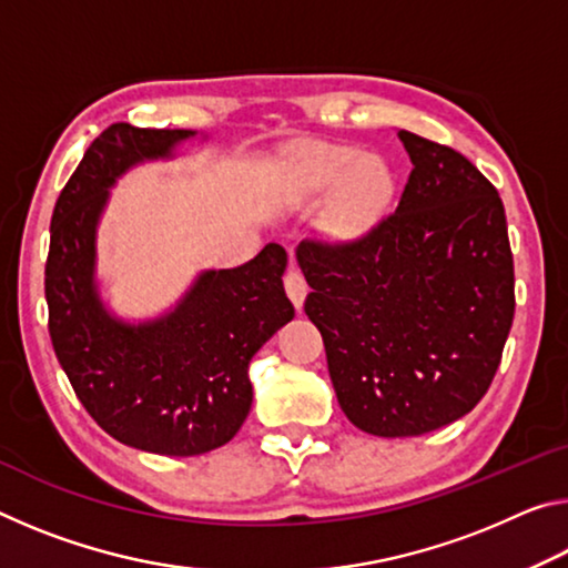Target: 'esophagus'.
Segmentation results:
<instances>
[{
	"label": "esophagus",
	"mask_w": 568,
	"mask_h": 568,
	"mask_svg": "<svg viewBox=\"0 0 568 568\" xmlns=\"http://www.w3.org/2000/svg\"><path fill=\"white\" fill-rule=\"evenodd\" d=\"M285 291H287V297L293 301V305L297 307V311H301L303 301H305V293H307V283H305L303 273L297 271L295 265L287 267V273H285Z\"/></svg>",
	"instance_id": "obj_1"
}]
</instances>
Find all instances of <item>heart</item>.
I'll return each instance as SVG.
<instances>
[{
    "instance_id": "obj_1",
    "label": "heart",
    "mask_w": 568,
    "mask_h": 568,
    "mask_svg": "<svg viewBox=\"0 0 568 568\" xmlns=\"http://www.w3.org/2000/svg\"><path fill=\"white\" fill-rule=\"evenodd\" d=\"M343 185L341 227H361L378 213L390 192V178L378 160L348 148H315L301 160L303 192H325Z\"/></svg>"
}]
</instances>
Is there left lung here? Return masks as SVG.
Listing matches in <instances>:
<instances>
[{"mask_svg":"<svg viewBox=\"0 0 568 568\" xmlns=\"http://www.w3.org/2000/svg\"><path fill=\"white\" fill-rule=\"evenodd\" d=\"M398 207L353 240H303L305 315L335 396L365 434L420 436L486 396L514 323V255L498 190L454 148L400 130Z\"/></svg>","mask_w":568,"mask_h":568,"instance_id":"1","label":"left lung"}]
</instances>
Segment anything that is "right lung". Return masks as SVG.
<instances>
[{
  "label": "right lung",
  "mask_w": 568,
  "mask_h": 568,
  "mask_svg": "<svg viewBox=\"0 0 568 568\" xmlns=\"http://www.w3.org/2000/svg\"><path fill=\"white\" fill-rule=\"evenodd\" d=\"M190 134L110 124L57 197L44 265L50 338L77 398L120 444L162 456L207 454L237 434L253 403L250 358L295 315L283 287L287 255L275 243L233 271L200 275L155 323L134 328L102 307L92 271L108 187Z\"/></svg>",
  "instance_id": "1"
}]
</instances>
